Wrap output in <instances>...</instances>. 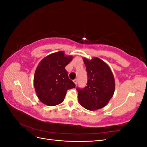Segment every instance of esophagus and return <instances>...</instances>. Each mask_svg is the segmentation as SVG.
<instances>
[{"instance_id": "esophagus-1", "label": "esophagus", "mask_w": 147, "mask_h": 147, "mask_svg": "<svg viewBox=\"0 0 147 147\" xmlns=\"http://www.w3.org/2000/svg\"><path fill=\"white\" fill-rule=\"evenodd\" d=\"M74 83H75V84H77V82H78V80H77V79L74 80Z\"/></svg>"}]
</instances>
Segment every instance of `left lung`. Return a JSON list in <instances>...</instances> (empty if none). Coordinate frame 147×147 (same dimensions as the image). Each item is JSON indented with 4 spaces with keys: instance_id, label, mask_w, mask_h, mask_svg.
Here are the masks:
<instances>
[{
    "instance_id": "8db88e82",
    "label": "left lung",
    "mask_w": 147,
    "mask_h": 147,
    "mask_svg": "<svg viewBox=\"0 0 147 147\" xmlns=\"http://www.w3.org/2000/svg\"><path fill=\"white\" fill-rule=\"evenodd\" d=\"M87 72L86 86L77 88L80 104L89 110L105 107L115 91V79L109 67L103 61L94 57L83 58Z\"/></svg>"
}]
</instances>
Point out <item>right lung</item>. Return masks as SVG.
<instances>
[{"mask_svg": "<svg viewBox=\"0 0 147 147\" xmlns=\"http://www.w3.org/2000/svg\"><path fill=\"white\" fill-rule=\"evenodd\" d=\"M72 59V56H66L63 51H58L45 57L40 63L35 72L34 85L42 103L48 106L58 105L64 100L67 91L75 88L65 69Z\"/></svg>", "mask_w": 147, "mask_h": 147, "instance_id": "obj_1", "label": "right lung"}]
</instances>
